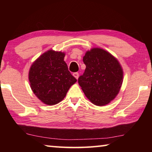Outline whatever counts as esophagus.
I'll return each mask as SVG.
<instances>
[{"instance_id": "esophagus-1", "label": "esophagus", "mask_w": 152, "mask_h": 152, "mask_svg": "<svg viewBox=\"0 0 152 152\" xmlns=\"http://www.w3.org/2000/svg\"><path fill=\"white\" fill-rule=\"evenodd\" d=\"M73 76L75 77L76 79H78L79 77V74L78 72H74V73H73Z\"/></svg>"}]
</instances>
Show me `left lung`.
<instances>
[{
    "label": "left lung",
    "instance_id": "1",
    "mask_svg": "<svg viewBox=\"0 0 152 152\" xmlns=\"http://www.w3.org/2000/svg\"><path fill=\"white\" fill-rule=\"evenodd\" d=\"M86 65L78 78L79 85L86 96L97 106H103L119 93L123 72L119 61L102 49L93 48L83 58Z\"/></svg>",
    "mask_w": 152,
    "mask_h": 152
}]
</instances>
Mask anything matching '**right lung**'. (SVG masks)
<instances>
[{
  "mask_svg": "<svg viewBox=\"0 0 152 152\" xmlns=\"http://www.w3.org/2000/svg\"><path fill=\"white\" fill-rule=\"evenodd\" d=\"M65 53L48 51L31 66L29 80L37 97L48 105L58 104L66 96L70 86L77 81L64 61Z\"/></svg>",
  "mask_w": 152,
  "mask_h": 152,
  "instance_id": "obj_1",
  "label": "right lung"
}]
</instances>
